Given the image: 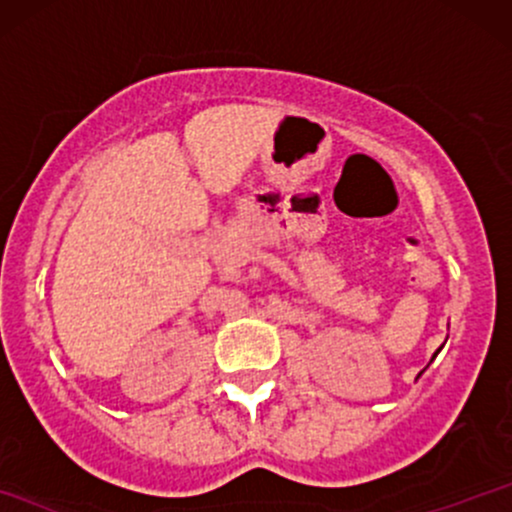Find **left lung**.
Masks as SVG:
<instances>
[{"label": "left lung", "instance_id": "left-lung-1", "mask_svg": "<svg viewBox=\"0 0 512 512\" xmlns=\"http://www.w3.org/2000/svg\"><path fill=\"white\" fill-rule=\"evenodd\" d=\"M436 354H438V351H436Z\"/></svg>", "mask_w": 512, "mask_h": 512}]
</instances>
